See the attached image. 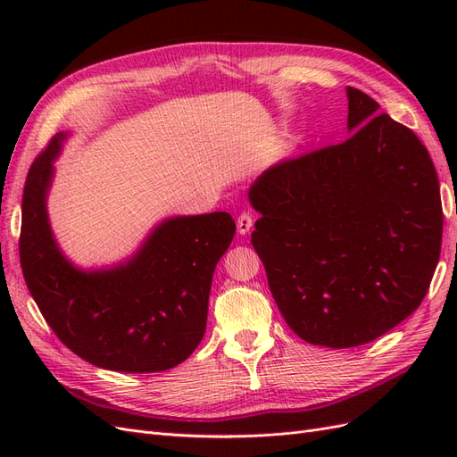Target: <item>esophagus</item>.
<instances>
[{"instance_id": "esophagus-1", "label": "esophagus", "mask_w": 457, "mask_h": 457, "mask_svg": "<svg viewBox=\"0 0 457 457\" xmlns=\"http://www.w3.org/2000/svg\"><path fill=\"white\" fill-rule=\"evenodd\" d=\"M253 227V215L250 212H244L240 213L238 220H237V228H238V234H247L252 230Z\"/></svg>"}]
</instances>
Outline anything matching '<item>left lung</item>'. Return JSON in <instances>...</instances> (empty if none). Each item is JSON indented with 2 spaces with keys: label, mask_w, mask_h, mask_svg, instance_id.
<instances>
[{
  "label": "left lung",
  "mask_w": 457,
  "mask_h": 457,
  "mask_svg": "<svg viewBox=\"0 0 457 457\" xmlns=\"http://www.w3.org/2000/svg\"><path fill=\"white\" fill-rule=\"evenodd\" d=\"M347 141L262 171L252 244L284 320L312 345L349 349L416 311L436 269L442 204L418 135L347 87Z\"/></svg>",
  "instance_id": "obj_1"
}]
</instances>
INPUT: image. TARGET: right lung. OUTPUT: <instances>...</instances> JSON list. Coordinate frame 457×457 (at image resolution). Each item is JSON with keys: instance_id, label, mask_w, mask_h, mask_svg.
<instances>
[{"instance_id": "add662e5", "label": "right lung", "mask_w": 457, "mask_h": 457, "mask_svg": "<svg viewBox=\"0 0 457 457\" xmlns=\"http://www.w3.org/2000/svg\"><path fill=\"white\" fill-rule=\"evenodd\" d=\"M66 137H53L24 185L21 267L37 309L66 347L93 366L152 373L181 364L205 334L213 270L237 225L227 212L171 217L126 262L74 267L47 217L53 163Z\"/></svg>"}]
</instances>
